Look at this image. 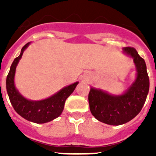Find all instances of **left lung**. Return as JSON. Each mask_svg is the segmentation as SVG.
<instances>
[{"mask_svg": "<svg viewBox=\"0 0 156 156\" xmlns=\"http://www.w3.org/2000/svg\"><path fill=\"white\" fill-rule=\"evenodd\" d=\"M123 52L133 59L137 77L124 94L113 95L91 87L88 95L90 110L98 121L108 125L124 124L133 119L144 106L149 90V78L145 62L136 49L123 48Z\"/></svg>", "mask_w": 156, "mask_h": 156, "instance_id": "8db88e82", "label": "left lung"}]
</instances>
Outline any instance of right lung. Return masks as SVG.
I'll use <instances>...</instances> for the list:
<instances>
[{
  "label": "right lung",
  "mask_w": 156,
  "mask_h": 156,
  "mask_svg": "<svg viewBox=\"0 0 156 156\" xmlns=\"http://www.w3.org/2000/svg\"><path fill=\"white\" fill-rule=\"evenodd\" d=\"M30 44V43H27L22 48L19 56L15 58L11 66L10 71L7 76L6 80L7 92L14 109L19 115L27 120L36 123H45L56 119L61 115L64 109L66 100L73 92L79 82H76L62 88L50 98L44 100L31 101L25 98L16 89L14 78L16 66L21 59L23 52Z\"/></svg>",
  "instance_id": "add662e5"
}]
</instances>
